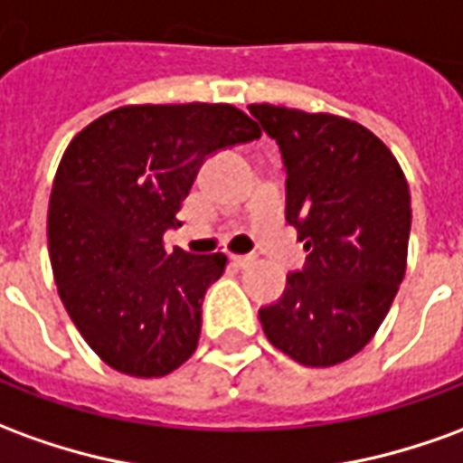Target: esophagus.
I'll use <instances>...</instances> for the list:
<instances>
[{
  "label": "esophagus",
  "mask_w": 463,
  "mask_h": 463,
  "mask_svg": "<svg viewBox=\"0 0 463 463\" xmlns=\"http://www.w3.org/2000/svg\"><path fill=\"white\" fill-rule=\"evenodd\" d=\"M253 260V255H231V263L238 265V268H245V265H250Z\"/></svg>",
  "instance_id": "34e87169"
}]
</instances>
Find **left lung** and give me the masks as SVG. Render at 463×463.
<instances>
[{
    "label": "left lung",
    "mask_w": 463,
    "mask_h": 463,
    "mask_svg": "<svg viewBox=\"0 0 463 463\" xmlns=\"http://www.w3.org/2000/svg\"><path fill=\"white\" fill-rule=\"evenodd\" d=\"M286 170V221L308 250L283 296L258 310L268 341L303 366H335L373 338L396 298L411 195L396 157L364 125L250 105Z\"/></svg>",
    "instance_id": "left-lung-1"
}]
</instances>
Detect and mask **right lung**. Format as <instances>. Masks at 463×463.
<instances>
[{
    "instance_id": "1",
    "label": "right lung",
    "mask_w": 463,
    "mask_h": 463,
    "mask_svg": "<svg viewBox=\"0 0 463 463\" xmlns=\"http://www.w3.org/2000/svg\"><path fill=\"white\" fill-rule=\"evenodd\" d=\"M232 105H128L80 132L57 167L47 238L57 290L90 348L128 376L157 378L198 348L203 298L222 253L165 250L210 155L258 140Z\"/></svg>"
}]
</instances>
